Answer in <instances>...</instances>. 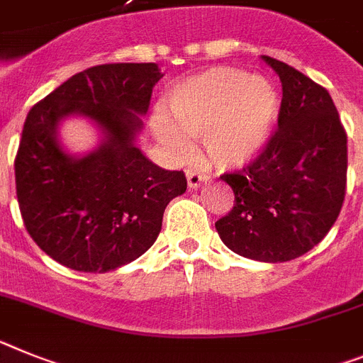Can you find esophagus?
<instances>
[{"mask_svg": "<svg viewBox=\"0 0 363 363\" xmlns=\"http://www.w3.org/2000/svg\"><path fill=\"white\" fill-rule=\"evenodd\" d=\"M203 182H206V176L203 174H200V172H198V170H187V184H189V187L191 189H198L200 187V185L203 184Z\"/></svg>", "mask_w": 363, "mask_h": 363, "instance_id": "obj_1", "label": "esophagus"}]
</instances>
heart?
I'll use <instances>...</instances> for the list:
<instances>
[{"label":"heart","instance_id":"1","mask_svg":"<svg viewBox=\"0 0 363 363\" xmlns=\"http://www.w3.org/2000/svg\"><path fill=\"white\" fill-rule=\"evenodd\" d=\"M174 123L167 116H154L157 138L187 157L189 138H203V148L220 169L247 165L272 139L281 113V95L264 77L235 67H215L184 80L169 95Z\"/></svg>","mask_w":363,"mask_h":363}]
</instances>
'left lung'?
Wrapping results in <instances>:
<instances>
[{
	"mask_svg": "<svg viewBox=\"0 0 363 363\" xmlns=\"http://www.w3.org/2000/svg\"><path fill=\"white\" fill-rule=\"evenodd\" d=\"M262 60L283 84L277 130L250 165L220 176L235 203L215 228L238 255L286 262L320 244L342 211L347 134L323 86L284 62Z\"/></svg>",
	"mask_w": 363,
	"mask_h": 363,
	"instance_id": "left-lung-1",
	"label": "left lung"
}]
</instances>
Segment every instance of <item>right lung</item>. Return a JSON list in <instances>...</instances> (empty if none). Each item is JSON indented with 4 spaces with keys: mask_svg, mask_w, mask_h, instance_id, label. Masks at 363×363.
<instances>
[{
    "mask_svg": "<svg viewBox=\"0 0 363 363\" xmlns=\"http://www.w3.org/2000/svg\"><path fill=\"white\" fill-rule=\"evenodd\" d=\"M157 64H102L30 108L14 160L21 218L42 252L77 272L117 270L156 242L163 213L187 189L184 170L154 165L135 145ZM88 116L101 130L95 151L71 157L60 121Z\"/></svg>",
    "mask_w": 363,
    "mask_h": 363,
    "instance_id": "1",
    "label": "right lung"
}]
</instances>
